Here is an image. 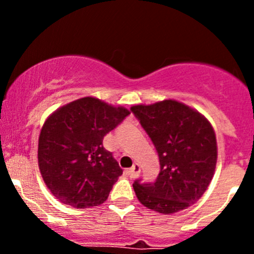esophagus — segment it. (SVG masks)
Wrapping results in <instances>:
<instances>
[{
    "instance_id": "obj_1",
    "label": "esophagus",
    "mask_w": 254,
    "mask_h": 254,
    "mask_svg": "<svg viewBox=\"0 0 254 254\" xmlns=\"http://www.w3.org/2000/svg\"><path fill=\"white\" fill-rule=\"evenodd\" d=\"M141 172V168L138 164H133L131 168H129L128 170H127V173H128V176L131 177V178H134V177H137L138 174H140Z\"/></svg>"
}]
</instances>
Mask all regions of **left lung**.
Wrapping results in <instances>:
<instances>
[{
    "mask_svg": "<svg viewBox=\"0 0 254 254\" xmlns=\"http://www.w3.org/2000/svg\"><path fill=\"white\" fill-rule=\"evenodd\" d=\"M131 112L151 138L160 161L154 183L134 181L138 201L164 215L197 202L216 167V137L210 122L176 100L134 105Z\"/></svg>",
    "mask_w": 254,
    "mask_h": 254,
    "instance_id": "obj_1",
    "label": "left lung"
}]
</instances>
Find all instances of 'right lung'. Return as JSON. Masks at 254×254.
<instances>
[{
  "mask_svg": "<svg viewBox=\"0 0 254 254\" xmlns=\"http://www.w3.org/2000/svg\"><path fill=\"white\" fill-rule=\"evenodd\" d=\"M128 114L126 108L86 96L48 117L40 131L38 164L58 201L86 208L108 198L122 169L103 138Z\"/></svg>",
  "mask_w": 254,
  "mask_h": 254,
  "instance_id": "1",
  "label": "right lung"
}]
</instances>
